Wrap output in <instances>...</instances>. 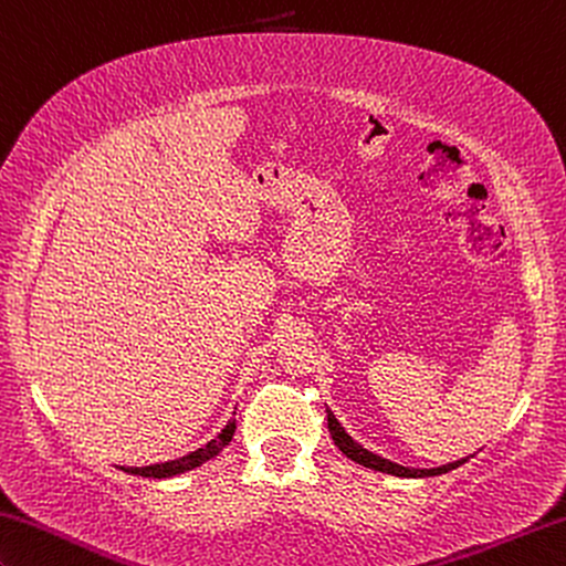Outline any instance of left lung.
I'll return each mask as SVG.
<instances>
[{"label": "left lung", "instance_id": "8db88e82", "mask_svg": "<svg viewBox=\"0 0 566 566\" xmlns=\"http://www.w3.org/2000/svg\"><path fill=\"white\" fill-rule=\"evenodd\" d=\"M326 412H328V432H332L336 448L342 450L346 458H352L354 463H359L364 468H371V471L389 473V475H397V478H432V475H442L448 471H455L458 465L468 463V458H473V455L460 458V460H455V463H448V465H440V468H405L399 463H392V460L369 453V450L361 448L359 442L352 438V434H346V430L342 428V422L336 420L334 412L328 410V407H326Z\"/></svg>", "mask_w": 566, "mask_h": 566}]
</instances>
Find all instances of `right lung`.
Masks as SVG:
<instances>
[{
    "label": "right lung",
    "mask_w": 566,
    "mask_h": 566,
    "mask_svg": "<svg viewBox=\"0 0 566 566\" xmlns=\"http://www.w3.org/2000/svg\"><path fill=\"white\" fill-rule=\"evenodd\" d=\"M232 434H234V420H230L228 424H224L222 432L217 434L214 440H210L202 448H197L195 453H189L185 458H177V460H167V463L144 465V468H126V465H120V471L132 473V475H144V478H171V475L187 473V471H192V468L207 463V460H210V458H214L224 446H230Z\"/></svg>",
    "instance_id": "right-lung-1"
}]
</instances>
